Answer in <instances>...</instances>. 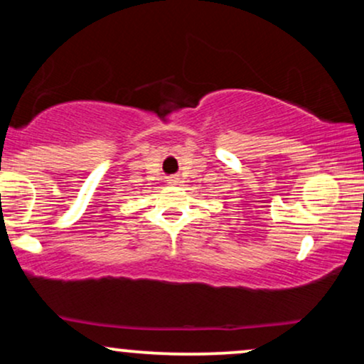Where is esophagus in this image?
Wrapping results in <instances>:
<instances>
[{
    "mask_svg": "<svg viewBox=\"0 0 364 364\" xmlns=\"http://www.w3.org/2000/svg\"><path fill=\"white\" fill-rule=\"evenodd\" d=\"M178 181H179V179H178L176 176H173V178H169V179H168L169 185H178Z\"/></svg>",
    "mask_w": 364,
    "mask_h": 364,
    "instance_id": "1",
    "label": "esophagus"
}]
</instances>
